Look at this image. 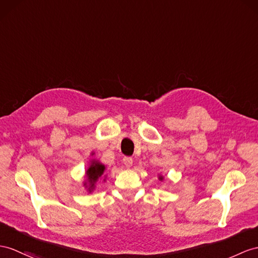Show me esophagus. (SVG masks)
<instances>
[{"label": "esophagus", "mask_w": 258, "mask_h": 258, "mask_svg": "<svg viewBox=\"0 0 258 258\" xmlns=\"http://www.w3.org/2000/svg\"><path fill=\"white\" fill-rule=\"evenodd\" d=\"M122 162H123V164H124V166H125V167H127V168H130L131 166H133V163H134L133 159H131V158H129V156H125V158H123Z\"/></svg>", "instance_id": "esophagus-1"}]
</instances>
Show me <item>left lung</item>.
<instances>
[{
	"label": "left lung",
	"mask_w": 258,
	"mask_h": 258,
	"mask_svg": "<svg viewBox=\"0 0 258 258\" xmlns=\"http://www.w3.org/2000/svg\"><path fill=\"white\" fill-rule=\"evenodd\" d=\"M159 179L162 181L163 179H164V176H163V175H159Z\"/></svg>",
	"instance_id": "8db88e82"
}]
</instances>
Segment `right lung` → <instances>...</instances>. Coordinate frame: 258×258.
I'll return each mask as SVG.
<instances>
[{
    "mask_svg": "<svg viewBox=\"0 0 258 258\" xmlns=\"http://www.w3.org/2000/svg\"><path fill=\"white\" fill-rule=\"evenodd\" d=\"M95 153L92 152V155ZM106 165L103 164L102 162H99L96 159H91L89 163V167L85 171V179L83 181V186L86 189V191L91 194L96 188V184L98 180L106 181Z\"/></svg>",
    "mask_w": 258,
    "mask_h": 258,
    "instance_id": "obj_1",
    "label": "right lung"
}]
</instances>
